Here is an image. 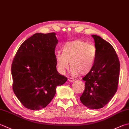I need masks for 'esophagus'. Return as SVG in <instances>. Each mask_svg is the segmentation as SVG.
I'll list each match as a JSON object with an SVG mask.
<instances>
[{"mask_svg":"<svg viewBox=\"0 0 129 129\" xmlns=\"http://www.w3.org/2000/svg\"><path fill=\"white\" fill-rule=\"evenodd\" d=\"M75 81V79L73 78H68V81L69 82H73Z\"/></svg>","mask_w":129,"mask_h":129,"instance_id":"34e87169","label":"esophagus"}]
</instances>
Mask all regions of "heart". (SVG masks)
Instances as JSON below:
<instances>
[{
	"label": "heart",
	"instance_id": "heart-1",
	"mask_svg": "<svg viewBox=\"0 0 129 129\" xmlns=\"http://www.w3.org/2000/svg\"><path fill=\"white\" fill-rule=\"evenodd\" d=\"M62 53L56 54L57 67L60 72L64 73L70 67L74 75L86 74L95 66L96 58L95 47L80 40L65 43L61 48Z\"/></svg>",
	"mask_w": 129,
	"mask_h": 129
}]
</instances>
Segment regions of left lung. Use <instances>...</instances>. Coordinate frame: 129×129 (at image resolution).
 I'll return each instance as SVG.
<instances>
[{
    "label": "left lung",
    "instance_id": "left-lung-1",
    "mask_svg": "<svg viewBox=\"0 0 129 129\" xmlns=\"http://www.w3.org/2000/svg\"><path fill=\"white\" fill-rule=\"evenodd\" d=\"M96 49L93 69L83 77L85 88L80 100L90 109H99L111 101L117 90L120 64L111 44L96 35L91 36Z\"/></svg>",
    "mask_w": 129,
    "mask_h": 129
}]
</instances>
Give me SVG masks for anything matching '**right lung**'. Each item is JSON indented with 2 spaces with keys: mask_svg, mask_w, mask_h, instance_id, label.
I'll return each mask as SVG.
<instances>
[{
  "mask_svg": "<svg viewBox=\"0 0 129 129\" xmlns=\"http://www.w3.org/2000/svg\"><path fill=\"white\" fill-rule=\"evenodd\" d=\"M55 33H36L22 43L11 67L13 90L24 106L31 110L46 107L56 87L67 81L56 70Z\"/></svg>",
  "mask_w": 129,
  "mask_h": 129,
  "instance_id": "add662e5",
  "label": "right lung"
}]
</instances>
